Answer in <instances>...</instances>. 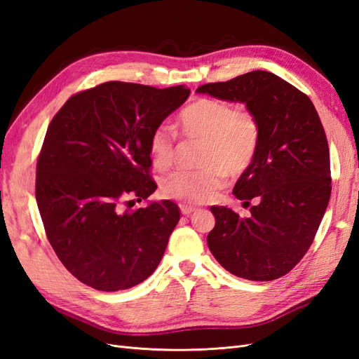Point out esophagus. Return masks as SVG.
I'll use <instances>...</instances> for the list:
<instances>
[{
  "instance_id": "obj_1",
  "label": "esophagus",
  "mask_w": 359,
  "mask_h": 359,
  "mask_svg": "<svg viewBox=\"0 0 359 359\" xmlns=\"http://www.w3.org/2000/svg\"><path fill=\"white\" fill-rule=\"evenodd\" d=\"M178 206H180L181 214H184V215H190L194 210H196V206L189 205V203H186V202H180Z\"/></svg>"
}]
</instances>
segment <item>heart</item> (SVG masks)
<instances>
[{
    "label": "heart",
    "mask_w": 359,
    "mask_h": 359,
    "mask_svg": "<svg viewBox=\"0 0 359 359\" xmlns=\"http://www.w3.org/2000/svg\"><path fill=\"white\" fill-rule=\"evenodd\" d=\"M178 126L187 139H202L198 169H180L161 182L166 198L201 203L210 201L227 184V172L241 175L256 158L260 123L247 106H232L222 99H198L180 112ZM148 151L156 169L168 170L175 160L177 136L160 124L148 137Z\"/></svg>",
    "instance_id": "b5f03b06"
}]
</instances>
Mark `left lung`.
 Masks as SVG:
<instances>
[{
    "label": "left lung",
    "instance_id": "left-lung-1",
    "mask_svg": "<svg viewBox=\"0 0 359 359\" xmlns=\"http://www.w3.org/2000/svg\"><path fill=\"white\" fill-rule=\"evenodd\" d=\"M198 91L245 103L262 132L255 161L233 189L250 214L211 206V253L236 277H283L313 244L331 196L330 148L316 107L307 94L264 70L205 83Z\"/></svg>",
    "mask_w": 359,
    "mask_h": 359
}]
</instances>
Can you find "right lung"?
I'll use <instances>...</instances> for the list:
<instances>
[{
  "mask_svg": "<svg viewBox=\"0 0 359 359\" xmlns=\"http://www.w3.org/2000/svg\"><path fill=\"white\" fill-rule=\"evenodd\" d=\"M189 88L111 81L73 94L37 158L36 199L53 252L83 285L115 292L154 273L180 220L170 201L133 208L157 189L148 137Z\"/></svg>",
  "mask_w": 359,
  "mask_h": 359,
  "instance_id": "obj_1",
  "label": "right lung"
}]
</instances>
